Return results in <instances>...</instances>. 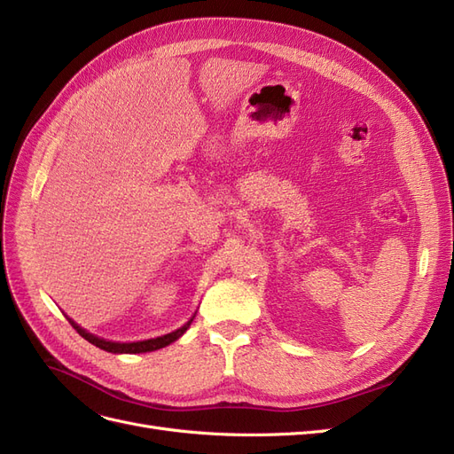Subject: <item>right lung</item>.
I'll return each instance as SVG.
<instances>
[{
	"label": "right lung",
	"mask_w": 454,
	"mask_h": 454,
	"mask_svg": "<svg viewBox=\"0 0 454 454\" xmlns=\"http://www.w3.org/2000/svg\"><path fill=\"white\" fill-rule=\"evenodd\" d=\"M193 318H195V316H193ZM193 318H191L187 324H184L180 329H176V332H172V333H167V335H162V337H155V339H147V340H136V342L106 340V339H100V337L89 333L87 329L77 325L72 318H67V320H70V324L74 325L75 332L83 339H87L89 342H92L94 347H98V348H102L106 352H112V354H140V352H153V350L168 347L170 342L177 340L187 332V327L191 325V322H193Z\"/></svg>",
	"instance_id": "right-lung-1"
}]
</instances>
